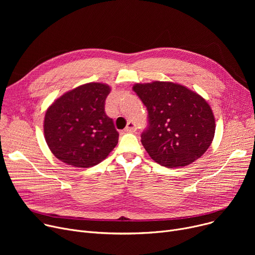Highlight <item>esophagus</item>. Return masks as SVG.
<instances>
[{
	"instance_id": "34e87169",
	"label": "esophagus",
	"mask_w": 255,
	"mask_h": 255,
	"mask_svg": "<svg viewBox=\"0 0 255 255\" xmlns=\"http://www.w3.org/2000/svg\"><path fill=\"white\" fill-rule=\"evenodd\" d=\"M124 131L125 132H135L136 131V125H135V123L134 122H128L127 123V126H126V128L124 129Z\"/></svg>"
}]
</instances>
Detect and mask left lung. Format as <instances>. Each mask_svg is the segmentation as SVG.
Returning a JSON list of instances; mask_svg holds the SVG:
<instances>
[{"label":"left lung","mask_w":255,"mask_h":255,"mask_svg":"<svg viewBox=\"0 0 255 255\" xmlns=\"http://www.w3.org/2000/svg\"><path fill=\"white\" fill-rule=\"evenodd\" d=\"M132 89L148 110L149 126L141 133V143L155 162L180 167L206 153L216 125L202 96L185 86L158 80Z\"/></svg>","instance_id":"obj_1"}]
</instances>
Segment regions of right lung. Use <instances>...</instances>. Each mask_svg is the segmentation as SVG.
Instances as JSON below:
<instances>
[{
  "instance_id": "obj_1",
  "label": "right lung",
  "mask_w": 255,
  "mask_h": 255,
  "mask_svg": "<svg viewBox=\"0 0 255 255\" xmlns=\"http://www.w3.org/2000/svg\"><path fill=\"white\" fill-rule=\"evenodd\" d=\"M109 85L89 83L55 100L44 118V137L51 153L74 167L100 163L115 149L119 133L104 112Z\"/></svg>"
}]
</instances>
